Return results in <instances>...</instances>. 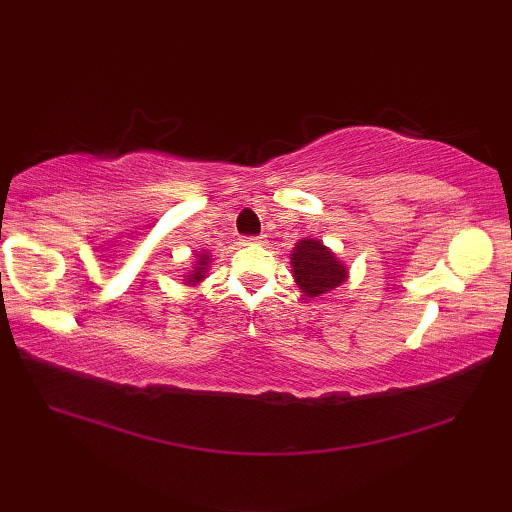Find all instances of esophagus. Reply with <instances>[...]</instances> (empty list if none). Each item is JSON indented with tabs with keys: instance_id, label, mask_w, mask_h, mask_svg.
I'll return each mask as SVG.
<instances>
[{
	"instance_id": "esophagus-1",
	"label": "esophagus",
	"mask_w": 512,
	"mask_h": 512,
	"mask_svg": "<svg viewBox=\"0 0 512 512\" xmlns=\"http://www.w3.org/2000/svg\"><path fill=\"white\" fill-rule=\"evenodd\" d=\"M246 242H250V244H264V242H266V235H257V237H246Z\"/></svg>"
}]
</instances>
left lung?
Wrapping results in <instances>:
<instances>
[{
  "mask_svg": "<svg viewBox=\"0 0 512 512\" xmlns=\"http://www.w3.org/2000/svg\"><path fill=\"white\" fill-rule=\"evenodd\" d=\"M290 264L299 290L303 297L310 299L339 288L347 279V266L339 262V257L321 239H299L297 246L292 248Z\"/></svg>",
  "mask_w": 512,
  "mask_h": 512,
  "instance_id": "obj_1",
  "label": "left lung"
}]
</instances>
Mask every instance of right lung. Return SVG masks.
<instances>
[{
    "label": "right lung",
    "instance_id": "1",
    "mask_svg": "<svg viewBox=\"0 0 512 512\" xmlns=\"http://www.w3.org/2000/svg\"><path fill=\"white\" fill-rule=\"evenodd\" d=\"M209 264H211V255L206 253V250H200L198 255H195V262H193V270H189V275H184V281H187L189 286L200 284V281L209 273Z\"/></svg>",
    "mask_w": 512,
    "mask_h": 512
}]
</instances>
